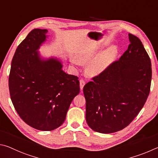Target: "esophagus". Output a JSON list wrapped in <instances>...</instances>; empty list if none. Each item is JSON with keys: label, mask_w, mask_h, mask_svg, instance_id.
<instances>
[{"label": "esophagus", "mask_w": 158, "mask_h": 158, "mask_svg": "<svg viewBox=\"0 0 158 158\" xmlns=\"http://www.w3.org/2000/svg\"><path fill=\"white\" fill-rule=\"evenodd\" d=\"M85 85V81H84V80L83 79L80 80V88H81V90L83 89Z\"/></svg>", "instance_id": "obj_1"}]
</instances>
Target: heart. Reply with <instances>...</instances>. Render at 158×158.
Returning a JSON list of instances; mask_svg holds the SVG:
<instances>
[{
    "label": "heart",
    "instance_id": "1",
    "mask_svg": "<svg viewBox=\"0 0 158 158\" xmlns=\"http://www.w3.org/2000/svg\"><path fill=\"white\" fill-rule=\"evenodd\" d=\"M101 48L98 46L78 52L76 54V58L78 60L72 59L71 62L73 64L80 65L81 63L86 64L92 60L88 64L87 70L88 73L91 76H97L106 70L114 62L117 55V48L112 46L109 47L95 59L94 58L97 56ZM94 59L95 60H94Z\"/></svg>",
    "mask_w": 158,
    "mask_h": 158
}]
</instances>
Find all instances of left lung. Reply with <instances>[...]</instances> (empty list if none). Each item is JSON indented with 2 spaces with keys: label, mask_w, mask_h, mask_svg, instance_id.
Returning a JSON list of instances; mask_svg holds the SVG:
<instances>
[{
  "label": "left lung",
  "mask_w": 158,
  "mask_h": 158,
  "mask_svg": "<svg viewBox=\"0 0 158 158\" xmlns=\"http://www.w3.org/2000/svg\"><path fill=\"white\" fill-rule=\"evenodd\" d=\"M128 36L131 44L120 59L83 88L87 123L100 133H113L128 126L150 92V57L139 39Z\"/></svg>",
  "instance_id": "obj_1"
}]
</instances>
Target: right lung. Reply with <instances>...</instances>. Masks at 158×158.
Returning <instances> with one entry per match:
<instances>
[{
    "instance_id": "1",
    "label": "right lung",
    "mask_w": 158,
    "mask_h": 158,
    "mask_svg": "<svg viewBox=\"0 0 158 158\" xmlns=\"http://www.w3.org/2000/svg\"><path fill=\"white\" fill-rule=\"evenodd\" d=\"M48 30L34 29L19 44L9 76L11 100L25 123L51 131L64 123L72 101L80 92L78 77L62 70L57 58L42 59L38 52Z\"/></svg>"
}]
</instances>
